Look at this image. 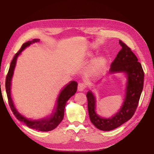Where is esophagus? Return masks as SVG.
Wrapping results in <instances>:
<instances>
[{"mask_svg": "<svg viewBox=\"0 0 154 154\" xmlns=\"http://www.w3.org/2000/svg\"><path fill=\"white\" fill-rule=\"evenodd\" d=\"M86 87V85L85 84V83H80L78 85V91H80V92H82L83 91V90L85 89V88Z\"/></svg>", "mask_w": 154, "mask_h": 154, "instance_id": "obj_1", "label": "esophagus"}]
</instances>
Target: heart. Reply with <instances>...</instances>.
<instances>
[{"instance_id":"b5f03b06","label":"heart","mask_w":154,"mask_h":154,"mask_svg":"<svg viewBox=\"0 0 154 154\" xmlns=\"http://www.w3.org/2000/svg\"><path fill=\"white\" fill-rule=\"evenodd\" d=\"M106 63V60L103 57H100L96 59L95 61L93 62L92 66L89 68V72L91 74H94L103 69Z\"/></svg>"}]
</instances>
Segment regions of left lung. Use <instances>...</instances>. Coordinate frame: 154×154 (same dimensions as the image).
I'll return each mask as SVG.
<instances>
[{"label": "left lung", "instance_id": "8db88e82", "mask_svg": "<svg viewBox=\"0 0 154 154\" xmlns=\"http://www.w3.org/2000/svg\"><path fill=\"white\" fill-rule=\"evenodd\" d=\"M119 43L122 46V49L112 63L107 74L111 75L124 73L126 75L127 82L122 105L117 112L111 117H101L96 112V98L94 93L90 90L86 95L91 122L97 128L103 131L114 130L132 118L143 88L144 72L141 64L127 45L122 40H119Z\"/></svg>", "mask_w": 154, "mask_h": 154}]
</instances>
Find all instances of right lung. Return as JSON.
Listing matches in <instances>:
<instances>
[{"mask_svg":"<svg viewBox=\"0 0 154 154\" xmlns=\"http://www.w3.org/2000/svg\"><path fill=\"white\" fill-rule=\"evenodd\" d=\"M39 42L40 39H33L31 41L27 42L22 45L20 51L16 53L11 62L10 67L6 76V91L11 109L13 114L16 116L18 120L24 123L27 127L32 129L37 130L42 132H48L54 129L61 123L64 116V109L67 101L69 100L70 97L75 94L77 91L78 83L75 81H71L62 88L58 96L57 101H56L55 106L54 109L52 110V112L45 118L38 119L27 118L18 112L13 102L11 92V81L14 74V70L16 66L17 60L22 51L26 48L29 47L31 44Z\"/></svg>","mask_w":154,"mask_h":154,"instance_id":"right-lung-1","label":"right lung"}]
</instances>
